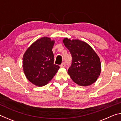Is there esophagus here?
<instances>
[{"instance_id": "obj_1", "label": "esophagus", "mask_w": 121, "mask_h": 121, "mask_svg": "<svg viewBox=\"0 0 121 121\" xmlns=\"http://www.w3.org/2000/svg\"><path fill=\"white\" fill-rule=\"evenodd\" d=\"M65 65H65V62H63L61 63V65H60V66L61 68H65Z\"/></svg>"}]
</instances>
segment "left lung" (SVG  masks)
<instances>
[{
    "mask_svg": "<svg viewBox=\"0 0 121 121\" xmlns=\"http://www.w3.org/2000/svg\"><path fill=\"white\" fill-rule=\"evenodd\" d=\"M70 52L72 61L68 72L72 80L78 85L88 86L97 81L101 72L100 60L91 47L79 40H63Z\"/></svg>",
    "mask_w": 121,
    "mask_h": 121,
    "instance_id": "8db88e82",
    "label": "left lung"
}]
</instances>
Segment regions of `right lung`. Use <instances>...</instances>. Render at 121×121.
<instances>
[{"label": "right lung", "instance_id": "add662e5", "mask_svg": "<svg viewBox=\"0 0 121 121\" xmlns=\"http://www.w3.org/2000/svg\"><path fill=\"white\" fill-rule=\"evenodd\" d=\"M54 41L43 37L34 42L23 57V69L25 75L30 82L42 86L53 78L60 68L54 64L52 48Z\"/></svg>", "mask_w": 121, "mask_h": 121}]
</instances>
